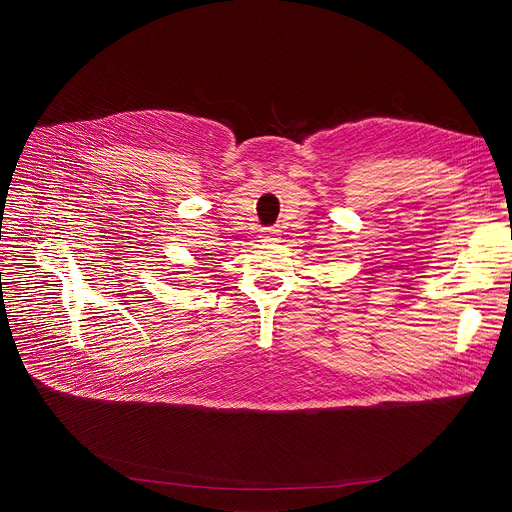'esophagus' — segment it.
Here are the masks:
<instances>
[{
  "instance_id": "esophagus-1",
  "label": "esophagus",
  "mask_w": 512,
  "mask_h": 512,
  "mask_svg": "<svg viewBox=\"0 0 512 512\" xmlns=\"http://www.w3.org/2000/svg\"><path fill=\"white\" fill-rule=\"evenodd\" d=\"M261 238H263V242H274L278 238V230L276 228H265Z\"/></svg>"
}]
</instances>
